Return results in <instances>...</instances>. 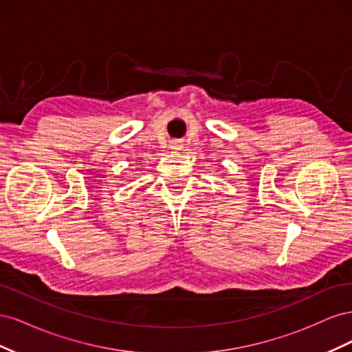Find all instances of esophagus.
Wrapping results in <instances>:
<instances>
[{
    "instance_id": "34e87169",
    "label": "esophagus",
    "mask_w": 352,
    "mask_h": 352,
    "mask_svg": "<svg viewBox=\"0 0 352 352\" xmlns=\"http://www.w3.org/2000/svg\"><path fill=\"white\" fill-rule=\"evenodd\" d=\"M170 148H172L173 151L179 153V151H184L185 144H184V142H180V141H173L172 144H170Z\"/></svg>"
}]
</instances>
